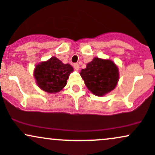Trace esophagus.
Returning <instances> with one entry per match:
<instances>
[{
	"instance_id": "obj_1",
	"label": "esophagus",
	"mask_w": 155,
	"mask_h": 155,
	"mask_svg": "<svg viewBox=\"0 0 155 155\" xmlns=\"http://www.w3.org/2000/svg\"><path fill=\"white\" fill-rule=\"evenodd\" d=\"M73 66H74V69H75V70H79L80 66H79V64H77V63H75V64H73Z\"/></svg>"
}]
</instances>
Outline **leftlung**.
Wrapping results in <instances>:
<instances>
[{"instance_id":"left-lung-1","label":"left lung","mask_w":155,"mask_h":155,"mask_svg":"<svg viewBox=\"0 0 155 155\" xmlns=\"http://www.w3.org/2000/svg\"><path fill=\"white\" fill-rule=\"evenodd\" d=\"M86 87L97 96L104 95L115 88L119 79L118 68L110 60L94 58L81 71Z\"/></svg>"}]
</instances>
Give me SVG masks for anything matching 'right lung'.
Here are the masks:
<instances>
[{
	"mask_svg": "<svg viewBox=\"0 0 155 155\" xmlns=\"http://www.w3.org/2000/svg\"><path fill=\"white\" fill-rule=\"evenodd\" d=\"M73 71L71 65L64 64L55 57L36 66L34 71L37 84L42 90L49 93L58 92L67 84Z\"/></svg>",
	"mask_w": 155,
	"mask_h": 155,
	"instance_id": "1",
	"label": "right lung"
}]
</instances>
